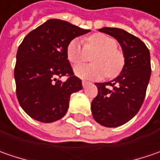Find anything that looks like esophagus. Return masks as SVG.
I'll return each instance as SVG.
<instances>
[{"instance_id":"obj_1","label":"esophagus","mask_w":160,"mask_h":160,"mask_svg":"<svg viewBox=\"0 0 160 160\" xmlns=\"http://www.w3.org/2000/svg\"><path fill=\"white\" fill-rule=\"evenodd\" d=\"M89 83H90L88 82V81H85V80H83V81H82V84H83V87H86V86H87V85H88Z\"/></svg>"}]
</instances>
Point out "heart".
<instances>
[{
    "label": "heart",
    "instance_id": "b5f03b06",
    "mask_svg": "<svg viewBox=\"0 0 160 160\" xmlns=\"http://www.w3.org/2000/svg\"><path fill=\"white\" fill-rule=\"evenodd\" d=\"M67 56L71 64L77 66L94 56L93 65H83L75 68L76 75L82 78L101 79L118 75L125 65V55L118 49V42L106 34L89 36L85 44L77 39L72 40L67 48Z\"/></svg>",
    "mask_w": 160,
    "mask_h": 160
}]
</instances>
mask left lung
<instances>
[{"mask_svg":"<svg viewBox=\"0 0 160 160\" xmlns=\"http://www.w3.org/2000/svg\"><path fill=\"white\" fill-rule=\"evenodd\" d=\"M100 32L117 39L125 55V66L118 77L95 83L98 94L91 104L97 123L107 127L122 126L138 113L151 78V56L145 43L123 29L103 28Z\"/></svg>","mask_w":160,"mask_h":160,"instance_id":"obj_1","label":"left lung"}]
</instances>
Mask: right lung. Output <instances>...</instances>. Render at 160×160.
I'll use <instances>...</instances> for the list:
<instances>
[{"mask_svg": "<svg viewBox=\"0 0 160 160\" xmlns=\"http://www.w3.org/2000/svg\"><path fill=\"white\" fill-rule=\"evenodd\" d=\"M84 30L60 19H49L24 38L17 52L14 77L16 94L24 111L44 123L60 119L67 113L72 93L82 90L74 75L67 48ZM67 75L65 82L58 80Z\"/></svg>", "mask_w": 160, "mask_h": 160, "instance_id": "add662e5", "label": "right lung"}]
</instances>
